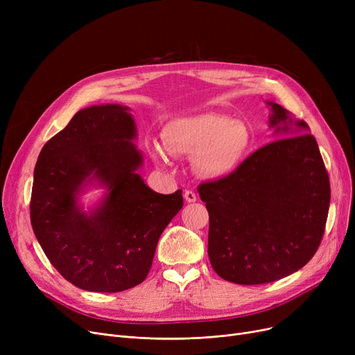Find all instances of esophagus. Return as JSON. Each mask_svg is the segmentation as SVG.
<instances>
[{
  "instance_id": "1",
  "label": "esophagus",
  "mask_w": 355,
  "mask_h": 355,
  "mask_svg": "<svg viewBox=\"0 0 355 355\" xmlns=\"http://www.w3.org/2000/svg\"><path fill=\"white\" fill-rule=\"evenodd\" d=\"M184 198H185V201H187V202H196V201H197L196 193H194V191H190V190H187V191L184 193Z\"/></svg>"
}]
</instances>
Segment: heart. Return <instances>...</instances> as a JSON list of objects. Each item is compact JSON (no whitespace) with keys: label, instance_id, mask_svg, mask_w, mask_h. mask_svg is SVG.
I'll use <instances>...</instances> for the list:
<instances>
[{"label":"heart","instance_id":"heart-1","mask_svg":"<svg viewBox=\"0 0 355 355\" xmlns=\"http://www.w3.org/2000/svg\"><path fill=\"white\" fill-rule=\"evenodd\" d=\"M162 144L164 146L151 145L157 162L168 165L165 147L171 155L194 158V171L200 177L220 180L237 170L249 149L250 134L245 123L207 112L168 123L162 132Z\"/></svg>","mask_w":355,"mask_h":355}]
</instances>
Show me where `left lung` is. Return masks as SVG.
<instances>
[{
	"mask_svg": "<svg viewBox=\"0 0 355 355\" xmlns=\"http://www.w3.org/2000/svg\"><path fill=\"white\" fill-rule=\"evenodd\" d=\"M270 107L276 139L226 178L198 185L210 217L209 257L239 285L275 282L318 250L329 210V178L309 126L281 105Z\"/></svg>",
	"mask_w": 355,
	"mask_h": 355,
	"instance_id": "obj_1",
	"label": "left lung"
}]
</instances>
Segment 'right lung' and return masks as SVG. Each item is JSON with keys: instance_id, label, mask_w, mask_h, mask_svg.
<instances>
[{"instance_id": "right-lung-1", "label": "right lung", "mask_w": 355, "mask_h": 355, "mask_svg": "<svg viewBox=\"0 0 355 355\" xmlns=\"http://www.w3.org/2000/svg\"><path fill=\"white\" fill-rule=\"evenodd\" d=\"M130 107L106 103L79 110L43 146L34 168L30 218L50 263L90 292L139 285L159 236L182 207L181 190L159 194L138 170L144 155ZM105 191L85 211L81 196Z\"/></svg>"}]
</instances>
